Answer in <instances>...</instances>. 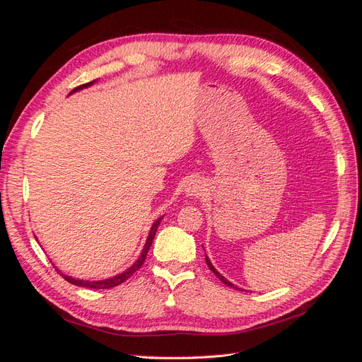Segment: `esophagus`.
<instances>
[{
  "mask_svg": "<svg viewBox=\"0 0 362 362\" xmlns=\"http://www.w3.org/2000/svg\"><path fill=\"white\" fill-rule=\"evenodd\" d=\"M205 193V184L201 180H192L187 185H185V194L189 198H201Z\"/></svg>",
  "mask_w": 362,
  "mask_h": 362,
  "instance_id": "obj_1",
  "label": "esophagus"
}]
</instances>
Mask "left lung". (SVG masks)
Listing matches in <instances>:
<instances>
[{"mask_svg":"<svg viewBox=\"0 0 362 362\" xmlns=\"http://www.w3.org/2000/svg\"><path fill=\"white\" fill-rule=\"evenodd\" d=\"M205 261H206V266H208V267H210V270H211V272L214 273V275H216V276H217L218 279H221V281H222V282L225 284V286H228V287H233V288H235V290H242V288H238L237 286H234V284H233V282H229V281H228V279H226L225 276H222V275H221V273H218V272L216 270V267H214V266L211 264V261H210V258H208L206 255H205Z\"/></svg>","mask_w":362,"mask_h":362,"instance_id":"8db88e82","label":"left lung"}]
</instances>
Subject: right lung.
<instances>
[{"mask_svg":"<svg viewBox=\"0 0 362 362\" xmlns=\"http://www.w3.org/2000/svg\"><path fill=\"white\" fill-rule=\"evenodd\" d=\"M95 83H96V80H93V81H90V83H86V84H83V86L75 87V89H74L69 95H72V93H75V92H80V90H83V89H87V87H90V86L95 84ZM163 217H164V216L158 217L157 221H156L154 223H152V226H151V229H149L148 238H146V243H145L144 249H141V254H140V257L137 258V261L134 262L133 266L128 267L125 272L119 273V275H115V276H112V278H107V279H103V281H84V279H78V278H72V276H68V275H63V273H62L59 269H57V272H59L60 275H62L64 279H66L68 282L74 284V286H78V287L95 288V290H105V288H112V287L120 286V284L125 282V281H127L131 275H133V273H136V272L141 267V264H144V262H145L146 254H148V250H149V247H151V245H152V240H154V237H156V233H157L158 225H160Z\"/></svg>","mask_w":362,"mask_h":362,"instance_id":"right-lung-1","label":"right lung"}]
</instances>
